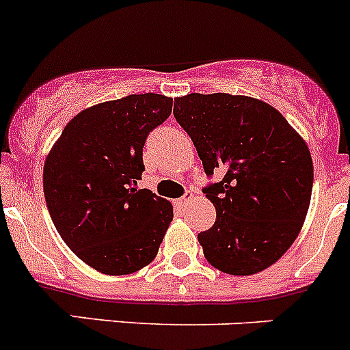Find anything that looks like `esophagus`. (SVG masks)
Listing matches in <instances>:
<instances>
[{
    "label": "esophagus",
    "instance_id": "34e87169",
    "mask_svg": "<svg viewBox=\"0 0 350 350\" xmlns=\"http://www.w3.org/2000/svg\"><path fill=\"white\" fill-rule=\"evenodd\" d=\"M191 199H192V192H191V191H187V192H185L184 196H182L180 199H178L177 204L180 206V208H185V206H187L189 202H191Z\"/></svg>",
    "mask_w": 350,
    "mask_h": 350
}]
</instances>
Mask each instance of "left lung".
<instances>
[{
	"label": "left lung",
	"mask_w": 350,
	"mask_h": 350,
	"mask_svg": "<svg viewBox=\"0 0 350 350\" xmlns=\"http://www.w3.org/2000/svg\"><path fill=\"white\" fill-rule=\"evenodd\" d=\"M173 115L191 135L206 175L216 221L198 235L216 269L249 277L277 262L297 239L312 191L308 144L278 109L261 99L187 94Z\"/></svg>",
	"instance_id": "1"
}]
</instances>
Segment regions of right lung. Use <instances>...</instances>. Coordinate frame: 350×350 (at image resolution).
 <instances>
[{
  "instance_id": "right-lung-1",
  "label": "right lung",
  "mask_w": 350,
  "mask_h": 350,
  "mask_svg": "<svg viewBox=\"0 0 350 350\" xmlns=\"http://www.w3.org/2000/svg\"><path fill=\"white\" fill-rule=\"evenodd\" d=\"M172 105V98L148 92L82 109L46 156L42 187L56 230L105 275L148 266L173 219L172 202L137 189L146 137Z\"/></svg>"
}]
</instances>
